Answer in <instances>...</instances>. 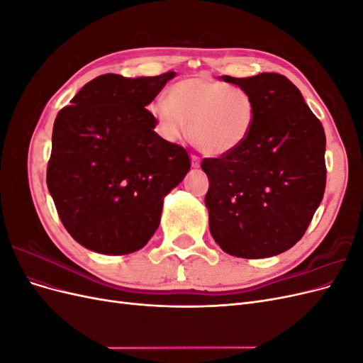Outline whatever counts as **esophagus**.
<instances>
[{"instance_id": "esophagus-1", "label": "esophagus", "mask_w": 363, "mask_h": 363, "mask_svg": "<svg viewBox=\"0 0 363 363\" xmlns=\"http://www.w3.org/2000/svg\"><path fill=\"white\" fill-rule=\"evenodd\" d=\"M191 164H192V168H199L200 167V157H196L195 155H192L191 156Z\"/></svg>"}]
</instances>
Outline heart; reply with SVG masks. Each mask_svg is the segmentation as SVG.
Segmentation results:
<instances>
[{
  "label": "heart",
  "instance_id": "obj_1",
  "mask_svg": "<svg viewBox=\"0 0 363 363\" xmlns=\"http://www.w3.org/2000/svg\"><path fill=\"white\" fill-rule=\"evenodd\" d=\"M157 133L167 142L180 140L189 123V139L212 157L228 156L245 144L256 121V103L238 86L195 75L174 83L167 100L148 106Z\"/></svg>",
  "mask_w": 363,
  "mask_h": 363
}]
</instances>
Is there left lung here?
<instances>
[{"instance_id":"8db88e82","label":"left lung","mask_w":363,"mask_h":363,"mask_svg":"<svg viewBox=\"0 0 363 363\" xmlns=\"http://www.w3.org/2000/svg\"><path fill=\"white\" fill-rule=\"evenodd\" d=\"M221 80L252 96L256 121L239 150L201 163L208 179V228L228 255L277 256L303 238L323 200L324 128L284 75Z\"/></svg>"}]
</instances>
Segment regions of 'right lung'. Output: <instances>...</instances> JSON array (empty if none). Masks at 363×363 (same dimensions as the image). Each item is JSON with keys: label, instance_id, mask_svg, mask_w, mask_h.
<instances>
[{"label": "right lung", "instance_id": "1", "mask_svg": "<svg viewBox=\"0 0 363 363\" xmlns=\"http://www.w3.org/2000/svg\"><path fill=\"white\" fill-rule=\"evenodd\" d=\"M174 77L100 75L54 121L48 191L84 248L121 256L145 247L163 199L188 174V152L156 133L145 108Z\"/></svg>", "mask_w": 363, "mask_h": 363}]
</instances>
